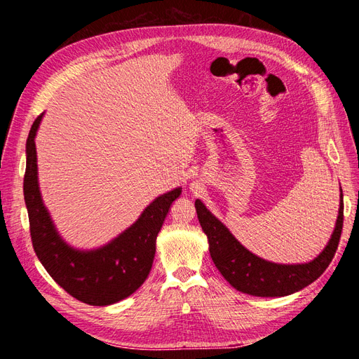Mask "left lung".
<instances>
[{"label": "left lung", "instance_id": "left-lung-1", "mask_svg": "<svg viewBox=\"0 0 359 359\" xmlns=\"http://www.w3.org/2000/svg\"><path fill=\"white\" fill-rule=\"evenodd\" d=\"M202 231L208 236L212 262L231 286L253 297H286L318 280L328 268L340 243L343 229V193L339 217L328 245L309 264L278 265L250 253L227 227L198 199L194 202Z\"/></svg>", "mask_w": 359, "mask_h": 359}]
</instances>
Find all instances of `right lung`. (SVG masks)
Listing matches in <instances>:
<instances>
[{
	"instance_id": "obj_1",
	"label": "right lung",
	"mask_w": 359,
	"mask_h": 359,
	"mask_svg": "<svg viewBox=\"0 0 359 359\" xmlns=\"http://www.w3.org/2000/svg\"><path fill=\"white\" fill-rule=\"evenodd\" d=\"M43 114L27 139L24 198L34 252L49 276L69 295L90 306H109L132 295L148 277L156 255V238L181 189L157 198L139 220L118 238L93 252H78L64 243L41 202L37 182L34 137Z\"/></svg>"
}]
</instances>
